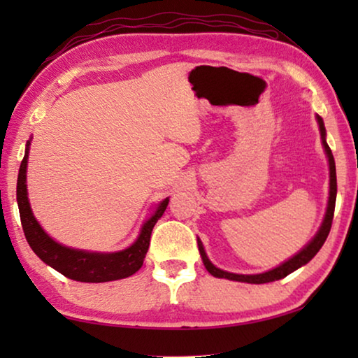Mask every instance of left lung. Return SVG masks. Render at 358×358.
<instances>
[{
    "label": "left lung",
    "mask_w": 358,
    "mask_h": 358,
    "mask_svg": "<svg viewBox=\"0 0 358 358\" xmlns=\"http://www.w3.org/2000/svg\"><path fill=\"white\" fill-rule=\"evenodd\" d=\"M317 123H319V129H320V137H322V145L325 148L327 157H329V166H330V196H329V205H327V211H325V217L322 221V226L317 230L316 237H314L310 243H308L303 250L295 254L292 259L286 260V262L281 264L280 266H276L273 270L265 271V273H259V275H237V273H229V271H224L221 268H217L213 264L210 262V259L207 257V252L203 250L202 241L197 238V246H199V252H201V257L203 260L205 268L208 270V273H211L216 278H226V280H232V281H240V282H250V284H264V282H271V281H278L281 278H286L287 275L292 273L296 268H300L305 264L310 262V260L316 256L319 252L320 248L325 243L327 237H329L330 229H331V221H333V213H335V202H336V169H335V159H333L331 150L329 147V143L325 142V126L322 118L317 115Z\"/></svg>",
    "instance_id": "1"
}]
</instances>
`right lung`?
<instances>
[{"instance_id":"obj_1","label":"right lung","mask_w":358,"mask_h":358,"mask_svg":"<svg viewBox=\"0 0 358 358\" xmlns=\"http://www.w3.org/2000/svg\"><path fill=\"white\" fill-rule=\"evenodd\" d=\"M29 141L27 142V150L19 171L17 180V203H19L20 221L28 245L36 252L42 262L50 265L66 278L80 282H107L115 280H123L134 275L143 265V259L147 256L151 232L155 224L164 213L169 203V197L164 199L150 220L143 222L141 234L137 240L129 248L118 252H88L57 243L48 237L44 229L39 226L29 207L27 192V166H28Z\"/></svg>"}]
</instances>
